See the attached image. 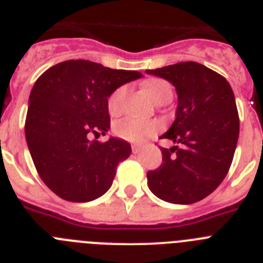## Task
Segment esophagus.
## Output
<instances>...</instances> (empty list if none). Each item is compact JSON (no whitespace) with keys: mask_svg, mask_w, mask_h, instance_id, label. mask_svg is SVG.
Wrapping results in <instances>:
<instances>
[{"mask_svg":"<svg viewBox=\"0 0 263 263\" xmlns=\"http://www.w3.org/2000/svg\"><path fill=\"white\" fill-rule=\"evenodd\" d=\"M141 146L139 145H132V152H133V154H138L139 152H141Z\"/></svg>","mask_w":263,"mask_h":263,"instance_id":"1","label":"esophagus"}]
</instances>
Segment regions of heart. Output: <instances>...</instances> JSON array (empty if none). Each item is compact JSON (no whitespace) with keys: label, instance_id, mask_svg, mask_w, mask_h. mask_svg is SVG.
Segmentation results:
<instances>
[{"label":"heart","instance_id":"obj_1","mask_svg":"<svg viewBox=\"0 0 263 263\" xmlns=\"http://www.w3.org/2000/svg\"><path fill=\"white\" fill-rule=\"evenodd\" d=\"M145 88L152 95L153 99L158 104L170 100L173 97V90L171 87L167 84L164 80L160 79H152L147 83H145ZM127 88L126 85H120L116 88L113 92L108 96L106 100V108H108L109 115L118 116L124 109V101L126 97ZM159 130V125L155 121H145L138 120V118L126 117L122 120H118L113 126V132L117 137L129 141V142H142L146 138L152 137Z\"/></svg>","mask_w":263,"mask_h":263}]
</instances>
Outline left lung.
Wrapping results in <instances>:
<instances>
[{"mask_svg":"<svg viewBox=\"0 0 263 263\" xmlns=\"http://www.w3.org/2000/svg\"><path fill=\"white\" fill-rule=\"evenodd\" d=\"M146 72L166 79L178 93L176 118L160 138L179 146L160 147L162 164L147 173L148 188L173 204L203 200L224 180L233 160L240 133L233 90L224 76L196 62Z\"/></svg>","mask_w":263,"mask_h":263,"instance_id":"8db88e82","label":"left lung"}]
</instances>
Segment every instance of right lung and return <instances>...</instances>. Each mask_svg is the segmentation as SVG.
I'll use <instances>...</instances> for the list:
<instances>
[{"label": "right lung", "instance_id": "right-lung-1", "mask_svg": "<svg viewBox=\"0 0 263 263\" xmlns=\"http://www.w3.org/2000/svg\"><path fill=\"white\" fill-rule=\"evenodd\" d=\"M142 73L89 60H66L45 71L29 97L25 136L41 179L73 203L95 200L110 188L132 146L124 139L89 141L110 127L109 95Z\"/></svg>", "mask_w": 263, "mask_h": 263}]
</instances>
